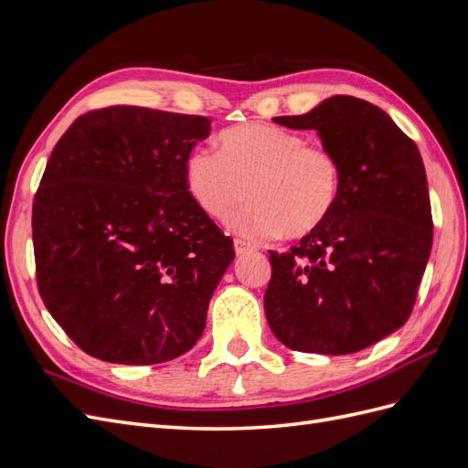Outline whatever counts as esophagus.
<instances>
[{"instance_id": "34e87169", "label": "esophagus", "mask_w": 468, "mask_h": 468, "mask_svg": "<svg viewBox=\"0 0 468 468\" xmlns=\"http://www.w3.org/2000/svg\"><path fill=\"white\" fill-rule=\"evenodd\" d=\"M234 250H236V253L238 256H242V253H248V251H251L253 250V246L250 244V242H246V239H234Z\"/></svg>"}]
</instances>
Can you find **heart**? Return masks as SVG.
<instances>
[{
  "label": "heart",
  "instance_id": "obj_1",
  "mask_svg": "<svg viewBox=\"0 0 468 468\" xmlns=\"http://www.w3.org/2000/svg\"><path fill=\"white\" fill-rule=\"evenodd\" d=\"M186 183L207 217L229 220L248 238L316 232L334 212L342 191L337 155L308 144L301 133L248 122L218 136V152L199 146L186 160Z\"/></svg>",
  "mask_w": 468,
  "mask_h": 468
}]
</instances>
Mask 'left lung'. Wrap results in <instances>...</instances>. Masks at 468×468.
Returning <instances> with one entry per match:
<instances>
[{"label": "left lung", "mask_w": 468, "mask_h": 468, "mask_svg": "<svg viewBox=\"0 0 468 468\" xmlns=\"http://www.w3.org/2000/svg\"><path fill=\"white\" fill-rule=\"evenodd\" d=\"M273 121L320 134L342 165V191L316 232L289 251H269V328L294 351H361L406 324L430 260L433 220L420 150L385 111L351 95Z\"/></svg>", "instance_id": "obj_1"}]
</instances>
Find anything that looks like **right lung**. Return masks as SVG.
<instances>
[{"label":"right lung","instance_id":"obj_1","mask_svg":"<svg viewBox=\"0 0 468 468\" xmlns=\"http://www.w3.org/2000/svg\"><path fill=\"white\" fill-rule=\"evenodd\" d=\"M208 131L201 115L112 105L78 117L54 146L33 203L37 285L88 356L154 365L201 337L234 260L186 183Z\"/></svg>","mask_w":468,"mask_h":468}]
</instances>
